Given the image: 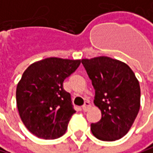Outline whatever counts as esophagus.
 Wrapping results in <instances>:
<instances>
[{
  "instance_id": "34e87169",
  "label": "esophagus",
  "mask_w": 153,
  "mask_h": 153,
  "mask_svg": "<svg viewBox=\"0 0 153 153\" xmlns=\"http://www.w3.org/2000/svg\"><path fill=\"white\" fill-rule=\"evenodd\" d=\"M90 108H91V103L89 101H85V103H84V105L82 106V108L83 111H87Z\"/></svg>"
}]
</instances>
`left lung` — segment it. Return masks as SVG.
I'll use <instances>...</instances> for the list:
<instances>
[{"label":"left lung","mask_w":153,"mask_h":153,"mask_svg":"<svg viewBox=\"0 0 153 153\" xmlns=\"http://www.w3.org/2000/svg\"><path fill=\"white\" fill-rule=\"evenodd\" d=\"M95 90L94 104L101 119L91 124L93 135L112 142L124 137L132 127L140 109L141 89L132 69L108 56L82 59Z\"/></svg>","instance_id":"8db88e82"}]
</instances>
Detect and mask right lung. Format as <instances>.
Listing matches in <instances>:
<instances>
[{
    "mask_svg": "<svg viewBox=\"0 0 153 153\" xmlns=\"http://www.w3.org/2000/svg\"><path fill=\"white\" fill-rule=\"evenodd\" d=\"M80 64L81 60L49 57L23 72L16 90L17 107L23 124L36 137L56 139L66 132L75 110L62 83Z\"/></svg>",
    "mask_w": 153,
    "mask_h": 153,
    "instance_id": "1",
    "label": "right lung"
}]
</instances>
